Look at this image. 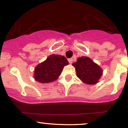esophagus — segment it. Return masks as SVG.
<instances>
[{
	"instance_id": "34e87169",
	"label": "esophagus",
	"mask_w": 128,
	"mask_h": 128,
	"mask_svg": "<svg viewBox=\"0 0 128 128\" xmlns=\"http://www.w3.org/2000/svg\"><path fill=\"white\" fill-rule=\"evenodd\" d=\"M72 60H73V58H68V62L70 64H71L72 63Z\"/></svg>"
}]
</instances>
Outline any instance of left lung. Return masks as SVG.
<instances>
[{
	"label": "left lung",
	"instance_id": "8db88e82",
	"mask_svg": "<svg viewBox=\"0 0 128 128\" xmlns=\"http://www.w3.org/2000/svg\"><path fill=\"white\" fill-rule=\"evenodd\" d=\"M72 66L76 68L78 78L87 84L98 83L102 76L101 68L88 57L78 58L76 62L72 64Z\"/></svg>",
	"mask_w": 128,
	"mask_h": 128
}]
</instances>
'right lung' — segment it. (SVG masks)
Returning <instances> with one entry per match:
<instances>
[{"label":"right lung","mask_w":128,"mask_h":128,"mask_svg":"<svg viewBox=\"0 0 128 128\" xmlns=\"http://www.w3.org/2000/svg\"><path fill=\"white\" fill-rule=\"evenodd\" d=\"M69 64L65 57L58 54L49 56L38 64L34 70V78L40 83L54 82L60 76L64 66Z\"/></svg>","instance_id":"right-lung-1"}]
</instances>
